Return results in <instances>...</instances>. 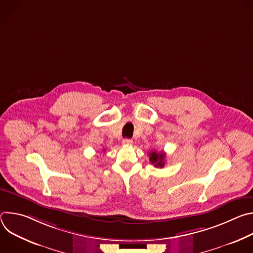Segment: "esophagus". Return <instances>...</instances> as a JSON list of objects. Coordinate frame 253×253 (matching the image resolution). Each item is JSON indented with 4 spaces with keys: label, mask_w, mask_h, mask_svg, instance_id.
<instances>
[{
    "label": "esophagus",
    "mask_w": 253,
    "mask_h": 253,
    "mask_svg": "<svg viewBox=\"0 0 253 253\" xmlns=\"http://www.w3.org/2000/svg\"><path fill=\"white\" fill-rule=\"evenodd\" d=\"M133 144V141L131 139H124L122 141V145L123 146H131Z\"/></svg>",
    "instance_id": "1"
}]
</instances>
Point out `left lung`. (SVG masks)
<instances>
[{"instance_id": "obj_1", "label": "left lung", "mask_w": 253, "mask_h": 253, "mask_svg": "<svg viewBox=\"0 0 253 253\" xmlns=\"http://www.w3.org/2000/svg\"><path fill=\"white\" fill-rule=\"evenodd\" d=\"M165 157L166 154L164 152H157V151H152L149 153V159L152 164H154L155 167L162 168L165 165Z\"/></svg>"}]
</instances>
